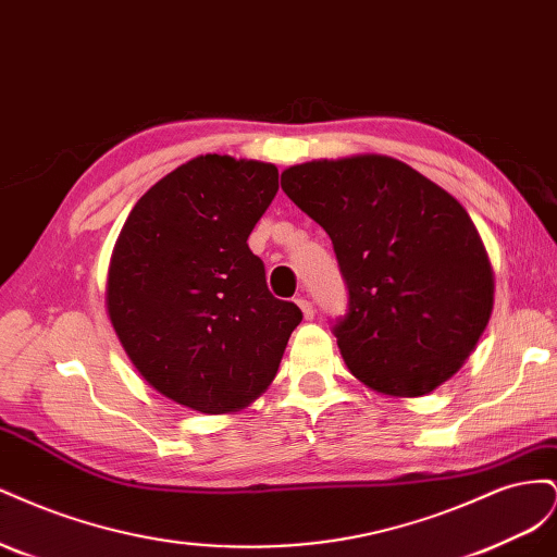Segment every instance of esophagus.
I'll list each match as a JSON object with an SVG mask.
<instances>
[{"label": "esophagus", "instance_id": "esophagus-1", "mask_svg": "<svg viewBox=\"0 0 557 557\" xmlns=\"http://www.w3.org/2000/svg\"><path fill=\"white\" fill-rule=\"evenodd\" d=\"M295 301H297V307L301 309V313H305V318H307V320H311V318H313V313H315V311H313V305H311V301H309L307 297H301V295H299Z\"/></svg>", "mask_w": 557, "mask_h": 557}]
</instances>
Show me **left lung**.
Listing matches in <instances>:
<instances>
[{
	"instance_id": "obj_1",
	"label": "left lung",
	"mask_w": 557,
	"mask_h": 557,
	"mask_svg": "<svg viewBox=\"0 0 557 557\" xmlns=\"http://www.w3.org/2000/svg\"><path fill=\"white\" fill-rule=\"evenodd\" d=\"M281 188L334 244L350 295L334 334L350 374L420 397L458 372L495 305L491 258L460 201L376 153L288 166Z\"/></svg>"
}]
</instances>
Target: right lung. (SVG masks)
Returning a JSON list of instances; mask_svg holds the SVG:
<instances>
[{
    "instance_id": "add662e5",
    "label": "right lung",
    "mask_w": 557,
    "mask_h": 557,
    "mask_svg": "<svg viewBox=\"0 0 557 557\" xmlns=\"http://www.w3.org/2000/svg\"><path fill=\"white\" fill-rule=\"evenodd\" d=\"M272 162L199 156L160 178L117 234L107 311L150 387L232 413L274 381L301 311L267 288L248 234L272 205Z\"/></svg>"
}]
</instances>
